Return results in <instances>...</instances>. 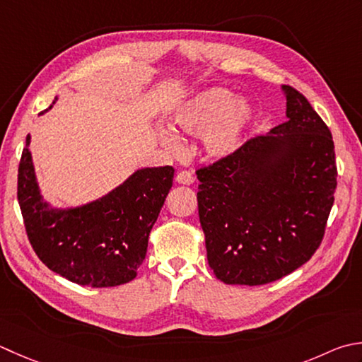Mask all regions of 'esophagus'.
<instances>
[{
    "label": "esophagus",
    "instance_id": "esophagus-1",
    "mask_svg": "<svg viewBox=\"0 0 362 362\" xmlns=\"http://www.w3.org/2000/svg\"><path fill=\"white\" fill-rule=\"evenodd\" d=\"M175 182L182 183V185H191V183H194V177L188 171H180L175 175Z\"/></svg>",
    "mask_w": 362,
    "mask_h": 362
}]
</instances>
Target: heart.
I'll return each instance as SVG.
<instances>
[{
    "mask_svg": "<svg viewBox=\"0 0 362 362\" xmlns=\"http://www.w3.org/2000/svg\"><path fill=\"white\" fill-rule=\"evenodd\" d=\"M251 120V108L238 100L237 94L223 89L210 88L197 92L177 108L174 122L180 130L201 136L205 157L210 160H224L232 157L242 146L243 134ZM158 136L171 151L180 147L179 136L161 127Z\"/></svg>",
    "mask_w": 362,
    "mask_h": 362,
    "instance_id": "heart-1",
    "label": "heart"
}]
</instances>
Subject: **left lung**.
<instances>
[{
	"label": "left lung",
	"instance_id": "8db88e82",
	"mask_svg": "<svg viewBox=\"0 0 362 362\" xmlns=\"http://www.w3.org/2000/svg\"><path fill=\"white\" fill-rule=\"evenodd\" d=\"M282 92L287 122L196 171L209 265L224 284H268L306 264L334 202L331 132L298 90Z\"/></svg>",
	"mask_w": 362,
	"mask_h": 362
}]
</instances>
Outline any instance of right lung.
I'll list each match as a JSON object with an SVG mask.
<instances>
[{
    "label": "right lung",
    "mask_w": 362,
    "mask_h": 362,
    "mask_svg": "<svg viewBox=\"0 0 362 362\" xmlns=\"http://www.w3.org/2000/svg\"><path fill=\"white\" fill-rule=\"evenodd\" d=\"M30 143L28 134L17 196L37 257L49 270L80 286L115 287L134 279L146 257L148 233L173 187L174 168L138 169L100 199L56 209L40 194Z\"/></svg>",
    "instance_id": "right-lung-1"
}]
</instances>
